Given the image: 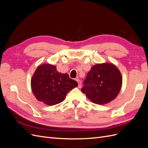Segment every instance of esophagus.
I'll return each mask as SVG.
<instances>
[{
    "label": "esophagus",
    "mask_w": 148,
    "mask_h": 148,
    "mask_svg": "<svg viewBox=\"0 0 148 148\" xmlns=\"http://www.w3.org/2000/svg\"><path fill=\"white\" fill-rule=\"evenodd\" d=\"M76 80H77V83L78 84V88H81L82 87V82H81V81H80V80L78 79H77Z\"/></svg>",
    "instance_id": "34e87169"
}]
</instances>
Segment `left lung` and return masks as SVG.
Wrapping results in <instances>:
<instances>
[{
  "instance_id": "left-lung-1",
  "label": "left lung",
  "mask_w": 148,
  "mask_h": 148,
  "mask_svg": "<svg viewBox=\"0 0 148 148\" xmlns=\"http://www.w3.org/2000/svg\"><path fill=\"white\" fill-rule=\"evenodd\" d=\"M82 91L97 104L104 105L117 96L122 85L120 71L110 63L93 65L84 81Z\"/></svg>"
}]
</instances>
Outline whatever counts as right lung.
I'll use <instances>...</instances> for the list:
<instances>
[{"label": "right lung", "instance_id": "right-lung-1", "mask_svg": "<svg viewBox=\"0 0 148 148\" xmlns=\"http://www.w3.org/2000/svg\"><path fill=\"white\" fill-rule=\"evenodd\" d=\"M31 89L36 98L49 106L59 104L66 94L78 86L67 73L58 72L56 66L48 64L39 65L31 81Z\"/></svg>", "mask_w": 148, "mask_h": 148}]
</instances>
